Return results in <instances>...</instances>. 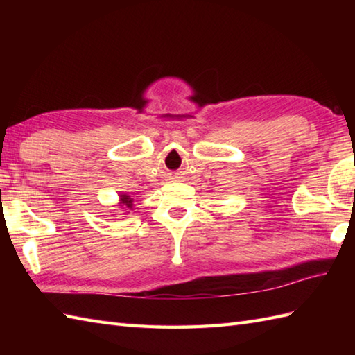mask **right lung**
<instances>
[{"label":"right lung","instance_id":"obj_1","mask_svg":"<svg viewBox=\"0 0 355 355\" xmlns=\"http://www.w3.org/2000/svg\"><path fill=\"white\" fill-rule=\"evenodd\" d=\"M120 201H122V206H125V207H128V209H132V200L128 197V195H120Z\"/></svg>","mask_w":355,"mask_h":355}]
</instances>
